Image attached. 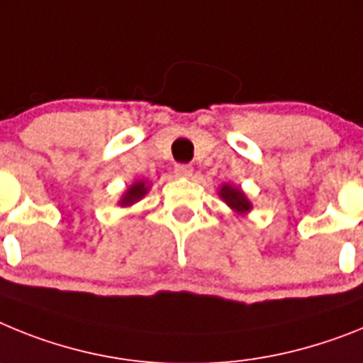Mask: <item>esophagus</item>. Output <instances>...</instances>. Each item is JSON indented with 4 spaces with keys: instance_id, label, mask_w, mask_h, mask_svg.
Listing matches in <instances>:
<instances>
[{
    "instance_id": "34e87169",
    "label": "esophagus",
    "mask_w": 363,
    "mask_h": 363,
    "mask_svg": "<svg viewBox=\"0 0 363 363\" xmlns=\"http://www.w3.org/2000/svg\"><path fill=\"white\" fill-rule=\"evenodd\" d=\"M175 175H179V177H191L194 168H191L190 164H177L175 166Z\"/></svg>"
}]
</instances>
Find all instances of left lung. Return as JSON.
<instances>
[{"label": "left lung", "mask_w": 363, "mask_h": 363, "mask_svg": "<svg viewBox=\"0 0 363 363\" xmlns=\"http://www.w3.org/2000/svg\"><path fill=\"white\" fill-rule=\"evenodd\" d=\"M219 197L228 204L235 213H248L252 210V203L248 201V197L245 195V191L238 186H232V184H223L219 188Z\"/></svg>", "instance_id": "8db88e82"}]
</instances>
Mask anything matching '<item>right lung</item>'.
Listing matches in <instances>:
<instances>
[{
	"label": "right lung",
	"instance_id": "obj_1",
	"mask_svg": "<svg viewBox=\"0 0 363 363\" xmlns=\"http://www.w3.org/2000/svg\"><path fill=\"white\" fill-rule=\"evenodd\" d=\"M147 190H150V186L144 181L133 182V184L125 190V194L122 195V199L118 201V204H121V206H131V204L138 203V201L143 199L144 195L147 194Z\"/></svg>",
	"mask_w": 363,
	"mask_h": 363
}]
</instances>
